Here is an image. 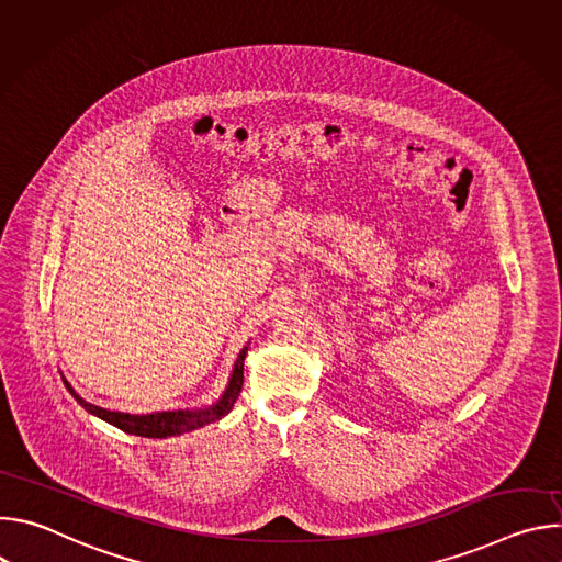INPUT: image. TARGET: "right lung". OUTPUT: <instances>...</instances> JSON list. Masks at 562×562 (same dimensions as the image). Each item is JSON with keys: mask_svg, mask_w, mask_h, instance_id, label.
<instances>
[{"mask_svg": "<svg viewBox=\"0 0 562 562\" xmlns=\"http://www.w3.org/2000/svg\"><path fill=\"white\" fill-rule=\"evenodd\" d=\"M245 356L247 349L239 351L235 367H233V375L231 382L222 395V400L217 405H213L211 409H198V412H159V414H146V416H131V414H120V412H109L102 407H95L91 403H87L85 397H79L75 393V389L64 380L66 389L70 391V395L82 405L89 414L106 420L109 425L122 429L124 434H133V436H144V438H167V436H180L187 431H193L206 423L220 420L222 416H226L233 407V403L237 400L239 391H243V380H245Z\"/></svg>", "mask_w": 562, "mask_h": 562, "instance_id": "add662e5", "label": "right lung"}]
</instances>
